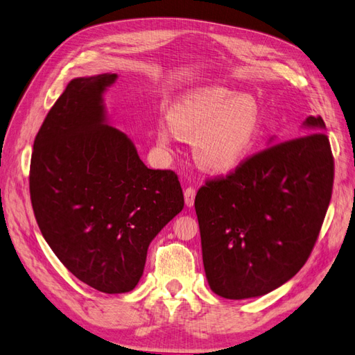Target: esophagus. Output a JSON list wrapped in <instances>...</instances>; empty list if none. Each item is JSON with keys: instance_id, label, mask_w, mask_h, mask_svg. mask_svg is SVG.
<instances>
[{"instance_id": "obj_1", "label": "esophagus", "mask_w": 355, "mask_h": 355, "mask_svg": "<svg viewBox=\"0 0 355 355\" xmlns=\"http://www.w3.org/2000/svg\"><path fill=\"white\" fill-rule=\"evenodd\" d=\"M184 197H185V205L187 207H193L194 206V198H196V189L194 188H187L184 191Z\"/></svg>"}]
</instances>
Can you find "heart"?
Returning <instances> with one entry per match:
<instances>
[{
	"mask_svg": "<svg viewBox=\"0 0 355 355\" xmlns=\"http://www.w3.org/2000/svg\"><path fill=\"white\" fill-rule=\"evenodd\" d=\"M168 123L157 131V141L168 149L175 134L193 141L198 167L212 175L236 171L252 157L263 134V108L252 94L221 85L203 87L178 101Z\"/></svg>",
	"mask_w": 355,
	"mask_h": 355,
	"instance_id": "b5f03b06",
	"label": "heart"
}]
</instances>
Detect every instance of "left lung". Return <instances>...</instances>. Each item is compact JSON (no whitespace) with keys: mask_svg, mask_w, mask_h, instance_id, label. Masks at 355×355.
<instances>
[{"mask_svg":"<svg viewBox=\"0 0 355 355\" xmlns=\"http://www.w3.org/2000/svg\"><path fill=\"white\" fill-rule=\"evenodd\" d=\"M301 128L302 137L271 144L198 189L206 279L223 298L266 295L312 253L330 205L334 161L321 116H309Z\"/></svg>","mask_w":355,"mask_h":355,"instance_id":"8db88e82","label":"left lung"}]
</instances>
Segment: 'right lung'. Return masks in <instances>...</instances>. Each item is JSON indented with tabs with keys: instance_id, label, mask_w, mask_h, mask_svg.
Returning a JSON list of instances; mask_svg holds the SVG:
<instances>
[{
	"instance_id": "right-lung-1",
	"label": "right lung",
	"mask_w": 355,
	"mask_h": 355,
	"mask_svg": "<svg viewBox=\"0 0 355 355\" xmlns=\"http://www.w3.org/2000/svg\"><path fill=\"white\" fill-rule=\"evenodd\" d=\"M117 73L73 78L34 140L30 194L43 238L69 271L105 293L132 291L148 248L184 209L171 170L144 166L110 125L103 94Z\"/></svg>"
}]
</instances>
